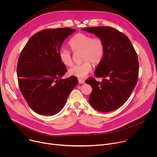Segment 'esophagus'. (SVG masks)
<instances>
[{
	"instance_id": "obj_1",
	"label": "esophagus",
	"mask_w": 157,
	"mask_h": 157,
	"mask_svg": "<svg viewBox=\"0 0 157 157\" xmlns=\"http://www.w3.org/2000/svg\"><path fill=\"white\" fill-rule=\"evenodd\" d=\"M78 82L80 84H84L85 83V81L83 79H78Z\"/></svg>"
}]
</instances>
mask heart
<instances>
[{
	"mask_svg": "<svg viewBox=\"0 0 157 157\" xmlns=\"http://www.w3.org/2000/svg\"><path fill=\"white\" fill-rule=\"evenodd\" d=\"M73 52L81 51L83 62L75 64L69 70V74L79 78H84L92 71V64H98L104 55V47L102 40L98 37L92 38L84 33H79L73 36L68 42ZM61 62L67 66L73 64L72 56L70 51L61 48L58 52Z\"/></svg>",
	"mask_w": 157,
	"mask_h": 157,
	"instance_id": "obj_1",
	"label": "heart"
}]
</instances>
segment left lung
Segmentation results:
<instances>
[{
  "label": "left lung",
  "instance_id": "left-lung-1",
  "mask_svg": "<svg viewBox=\"0 0 157 157\" xmlns=\"http://www.w3.org/2000/svg\"><path fill=\"white\" fill-rule=\"evenodd\" d=\"M82 30L101 38L104 47L103 59L94 71L96 77L103 78L102 82L93 78L86 81L93 88L89 102L101 113L113 111L127 101L137 84V54L129 38L113 27H88Z\"/></svg>",
  "mask_w": 157,
  "mask_h": 157
}]
</instances>
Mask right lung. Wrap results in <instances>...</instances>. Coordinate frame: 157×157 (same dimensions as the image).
<instances>
[{"label":"right lung","instance_id":"1","mask_svg":"<svg viewBox=\"0 0 157 157\" xmlns=\"http://www.w3.org/2000/svg\"><path fill=\"white\" fill-rule=\"evenodd\" d=\"M76 29H46L33 35L22 50L17 64L20 91L35 113L54 116L64 107L78 79H61L67 71L58 56L64 40Z\"/></svg>","mask_w":157,"mask_h":157}]
</instances>
